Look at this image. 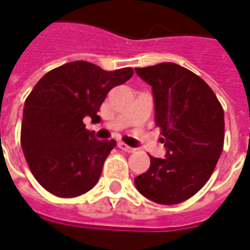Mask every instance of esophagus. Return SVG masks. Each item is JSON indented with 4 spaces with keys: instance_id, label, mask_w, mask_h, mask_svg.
<instances>
[{
    "instance_id": "esophagus-1",
    "label": "esophagus",
    "mask_w": 250,
    "mask_h": 250,
    "mask_svg": "<svg viewBox=\"0 0 250 250\" xmlns=\"http://www.w3.org/2000/svg\"><path fill=\"white\" fill-rule=\"evenodd\" d=\"M118 147H119L122 151H125V152L127 153H132L135 152V148H132V147H130V146H127L125 143H123V142H120V143H118Z\"/></svg>"
}]
</instances>
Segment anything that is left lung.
Returning <instances> with one entry per match:
<instances>
[{
    "instance_id": "obj_1",
    "label": "left lung",
    "mask_w": 250,
    "mask_h": 250,
    "mask_svg": "<svg viewBox=\"0 0 250 250\" xmlns=\"http://www.w3.org/2000/svg\"><path fill=\"white\" fill-rule=\"evenodd\" d=\"M152 87L155 122L164 136L166 158L151 159L135 177L136 189L158 204L186 201L212 175L224 147V110L212 88L172 62L135 68Z\"/></svg>"
}]
</instances>
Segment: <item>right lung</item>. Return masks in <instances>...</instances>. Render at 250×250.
I'll use <instances>...</instances> for the list:
<instances>
[{
	"mask_svg": "<svg viewBox=\"0 0 250 250\" xmlns=\"http://www.w3.org/2000/svg\"><path fill=\"white\" fill-rule=\"evenodd\" d=\"M134 70L104 71L86 61L51 70L25 101L21 146L37 182L58 197H77L99 180L115 140L95 139L83 119L98 122V111L111 88L123 84Z\"/></svg>",
	"mask_w": 250,
	"mask_h": 250,
	"instance_id": "obj_1",
	"label": "right lung"
}]
</instances>
